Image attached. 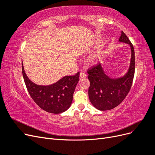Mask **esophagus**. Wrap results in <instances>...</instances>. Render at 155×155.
I'll use <instances>...</instances> for the list:
<instances>
[{
    "label": "esophagus",
    "mask_w": 155,
    "mask_h": 155,
    "mask_svg": "<svg viewBox=\"0 0 155 155\" xmlns=\"http://www.w3.org/2000/svg\"><path fill=\"white\" fill-rule=\"evenodd\" d=\"M79 77H80L81 78H85L87 77V75L85 72H80V74H79Z\"/></svg>",
    "instance_id": "34e87169"
}]
</instances>
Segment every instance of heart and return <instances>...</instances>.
Listing matches in <instances>:
<instances>
[{"label":"heart","instance_id":"heart-1","mask_svg":"<svg viewBox=\"0 0 155 155\" xmlns=\"http://www.w3.org/2000/svg\"><path fill=\"white\" fill-rule=\"evenodd\" d=\"M100 58H101V54L100 52H97L92 55L91 57L89 58L88 62L91 64H95L100 59Z\"/></svg>","mask_w":155,"mask_h":155}]
</instances>
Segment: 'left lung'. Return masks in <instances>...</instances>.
I'll return each mask as SVG.
<instances>
[{
	"label": "left lung",
	"instance_id": "8db88e82",
	"mask_svg": "<svg viewBox=\"0 0 155 155\" xmlns=\"http://www.w3.org/2000/svg\"><path fill=\"white\" fill-rule=\"evenodd\" d=\"M119 42L129 45L131 51L129 67L124 76L111 78L106 74L101 64L87 71L91 83L88 88L89 100L92 105L100 110H110L120 105L132 86L135 70L133 46L122 31Z\"/></svg>",
	"mask_w": 155,
	"mask_h": 155
}]
</instances>
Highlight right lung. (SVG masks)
Instances as JSON below:
<instances>
[{"label": "right lung", "mask_w": 155, "mask_h": 155, "mask_svg": "<svg viewBox=\"0 0 155 155\" xmlns=\"http://www.w3.org/2000/svg\"><path fill=\"white\" fill-rule=\"evenodd\" d=\"M22 76L30 96L43 110L53 114L66 111L72 104L75 88L79 80V72L64 76L49 85L35 84L27 76L22 61Z\"/></svg>", "instance_id": "obj_1"}]
</instances>
